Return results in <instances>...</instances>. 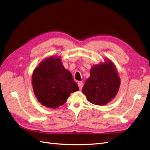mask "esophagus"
Masks as SVG:
<instances>
[{
    "label": "esophagus",
    "mask_w": 150,
    "mask_h": 150,
    "mask_svg": "<svg viewBox=\"0 0 150 150\" xmlns=\"http://www.w3.org/2000/svg\"><path fill=\"white\" fill-rule=\"evenodd\" d=\"M78 86H79V89L80 90L82 89L83 87V83L82 82H81V81H79V82L78 83Z\"/></svg>",
    "instance_id": "34e87169"
}]
</instances>
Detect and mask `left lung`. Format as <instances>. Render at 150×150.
<instances>
[{
  "instance_id": "obj_1",
  "label": "left lung",
  "mask_w": 150,
  "mask_h": 150,
  "mask_svg": "<svg viewBox=\"0 0 150 150\" xmlns=\"http://www.w3.org/2000/svg\"><path fill=\"white\" fill-rule=\"evenodd\" d=\"M116 68L110 59L93 66L89 78L86 81L83 93L88 101L99 106L105 105L114 98L120 86Z\"/></svg>"
}]
</instances>
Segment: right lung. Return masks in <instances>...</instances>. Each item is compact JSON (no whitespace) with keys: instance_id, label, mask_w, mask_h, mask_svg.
<instances>
[{"instance_id":"right-lung-1","label":"right lung","mask_w":150,"mask_h":150,"mask_svg":"<svg viewBox=\"0 0 150 150\" xmlns=\"http://www.w3.org/2000/svg\"><path fill=\"white\" fill-rule=\"evenodd\" d=\"M32 83L38 101L52 109L63 105L71 93L79 90L71 72L56 56L49 57L40 63L33 72Z\"/></svg>"}]
</instances>
